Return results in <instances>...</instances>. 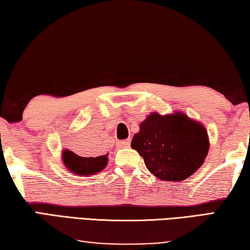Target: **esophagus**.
Returning a JSON list of instances; mask_svg holds the SVG:
<instances>
[{"instance_id":"esophagus-1","label":"esophagus","mask_w":250,"mask_h":250,"mask_svg":"<svg viewBox=\"0 0 250 250\" xmlns=\"http://www.w3.org/2000/svg\"><path fill=\"white\" fill-rule=\"evenodd\" d=\"M130 145V141L129 140H124V141H118L117 142V146L120 148H126Z\"/></svg>"}]
</instances>
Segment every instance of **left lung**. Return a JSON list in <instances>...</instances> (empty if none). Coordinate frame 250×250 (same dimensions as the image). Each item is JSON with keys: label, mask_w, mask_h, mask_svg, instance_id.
I'll return each instance as SVG.
<instances>
[{"label": "left lung", "mask_w": 250, "mask_h": 250, "mask_svg": "<svg viewBox=\"0 0 250 250\" xmlns=\"http://www.w3.org/2000/svg\"><path fill=\"white\" fill-rule=\"evenodd\" d=\"M152 174L164 181H183L194 173L208 154V133L182 113H153L132 141Z\"/></svg>", "instance_id": "8db88e82"}]
</instances>
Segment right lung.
Segmentation results:
<instances>
[{"mask_svg":"<svg viewBox=\"0 0 250 250\" xmlns=\"http://www.w3.org/2000/svg\"><path fill=\"white\" fill-rule=\"evenodd\" d=\"M107 155L97 157H83L71 151L63 152V163L70 172L78 175H91L101 172L107 164Z\"/></svg>","mask_w":250,"mask_h":250,"instance_id":"obj_1","label":"right lung"}]
</instances>
